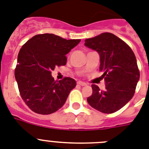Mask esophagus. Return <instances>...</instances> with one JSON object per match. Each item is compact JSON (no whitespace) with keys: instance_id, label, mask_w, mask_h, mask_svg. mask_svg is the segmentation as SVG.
Masks as SVG:
<instances>
[{"instance_id":"34e87169","label":"esophagus","mask_w":149,"mask_h":149,"mask_svg":"<svg viewBox=\"0 0 149 149\" xmlns=\"http://www.w3.org/2000/svg\"><path fill=\"white\" fill-rule=\"evenodd\" d=\"M77 84L79 85V86H86V82H82V81H78V82H77Z\"/></svg>"}]
</instances>
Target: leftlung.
<instances>
[{
	"mask_svg": "<svg viewBox=\"0 0 149 149\" xmlns=\"http://www.w3.org/2000/svg\"><path fill=\"white\" fill-rule=\"evenodd\" d=\"M85 45L100 56V71L105 81V89L92 85V94L87 98L89 105L104 113L119 111L134 95L139 80L136 58L130 47L110 32L85 40Z\"/></svg>",
	"mask_w": 149,
	"mask_h": 149,
	"instance_id": "8db88e82",
	"label": "left lung"
}]
</instances>
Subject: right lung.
<instances>
[{
  "instance_id": "obj_1",
  "label": "right lung",
  "mask_w": 149,
  "mask_h": 149,
  "mask_svg": "<svg viewBox=\"0 0 149 149\" xmlns=\"http://www.w3.org/2000/svg\"><path fill=\"white\" fill-rule=\"evenodd\" d=\"M80 41L45 33L33 36L21 47L15 78L22 100L32 111L50 114L63 107L77 82L70 77L55 81L51 71L67 63L66 54Z\"/></svg>"
}]
</instances>
